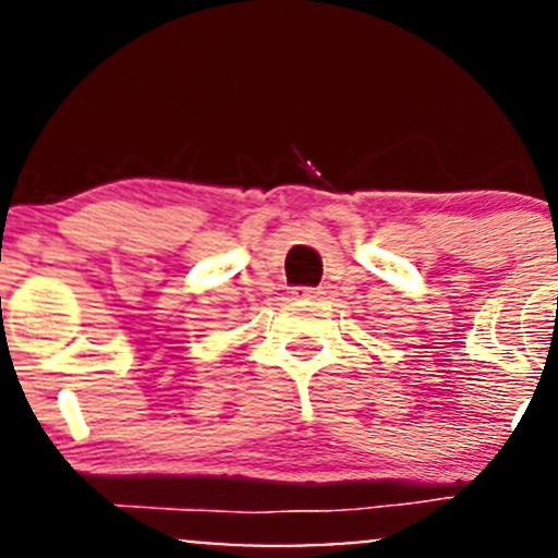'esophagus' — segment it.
<instances>
[{"label":"esophagus","instance_id":"34e87169","mask_svg":"<svg viewBox=\"0 0 558 558\" xmlns=\"http://www.w3.org/2000/svg\"><path fill=\"white\" fill-rule=\"evenodd\" d=\"M291 294H294V299H318L320 294H324V291L313 289V286H296Z\"/></svg>","mask_w":558,"mask_h":558}]
</instances>
